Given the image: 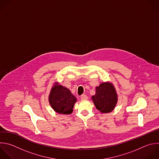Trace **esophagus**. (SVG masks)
Listing matches in <instances>:
<instances>
[{"label": "esophagus", "mask_w": 159, "mask_h": 159, "mask_svg": "<svg viewBox=\"0 0 159 159\" xmlns=\"http://www.w3.org/2000/svg\"><path fill=\"white\" fill-rule=\"evenodd\" d=\"M87 95H85V94H82L81 96H80V98L82 99V100H85V99H87Z\"/></svg>", "instance_id": "34e87169"}]
</instances>
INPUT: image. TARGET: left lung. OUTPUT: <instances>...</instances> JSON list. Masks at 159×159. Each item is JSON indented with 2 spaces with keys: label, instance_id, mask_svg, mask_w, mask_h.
I'll return each mask as SVG.
<instances>
[{
  "label": "left lung",
  "instance_id": "8db88e82",
  "mask_svg": "<svg viewBox=\"0 0 159 159\" xmlns=\"http://www.w3.org/2000/svg\"><path fill=\"white\" fill-rule=\"evenodd\" d=\"M92 100L97 110L102 113H109L115 108L117 96L114 86L110 83H102L97 87Z\"/></svg>",
  "mask_w": 159,
  "mask_h": 159
}]
</instances>
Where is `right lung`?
Segmentation results:
<instances>
[{
  "instance_id": "obj_1",
  "label": "right lung",
  "mask_w": 159,
  "mask_h": 159,
  "mask_svg": "<svg viewBox=\"0 0 159 159\" xmlns=\"http://www.w3.org/2000/svg\"><path fill=\"white\" fill-rule=\"evenodd\" d=\"M76 101V97L67 88L58 85L57 83L52 87L49 95L51 107L59 114H70Z\"/></svg>"
}]
</instances>
